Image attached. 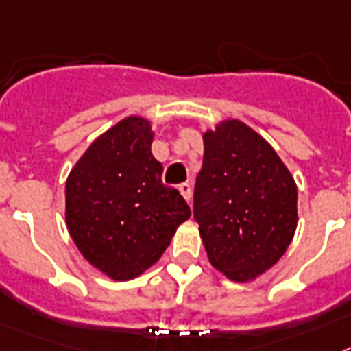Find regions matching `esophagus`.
<instances>
[{
    "label": "esophagus",
    "instance_id": "obj_1",
    "mask_svg": "<svg viewBox=\"0 0 351 351\" xmlns=\"http://www.w3.org/2000/svg\"><path fill=\"white\" fill-rule=\"evenodd\" d=\"M179 192H181V195L186 199V201H190L192 199V184L190 182H182V184H179Z\"/></svg>",
    "mask_w": 351,
    "mask_h": 351
}]
</instances>
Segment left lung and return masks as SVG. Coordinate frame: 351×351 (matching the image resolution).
<instances>
[{
    "mask_svg": "<svg viewBox=\"0 0 351 351\" xmlns=\"http://www.w3.org/2000/svg\"><path fill=\"white\" fill-rule=\"evenodd\" d=\"M202 140L193 219L211 265L233 282H251L294 239L296 182L273 147L244 121H221Z\"/></svg>",
    "mask_w": 351,
    "mask_h": 351,
    "instance_id": "8db88e82",
    "label": "left lung"
}]
</instances>
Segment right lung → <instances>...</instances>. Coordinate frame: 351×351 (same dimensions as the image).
I'll use <instances>...</instances> for the list:
<instances>
[{
  "instance_id": "add662e5",
  "label": "right lung",
  "mask_w": 351,
  "mask_h": 351,
  "mask_svg": "<svg viewBox=\"0 0 351 351\" xmlns=\"http://www.w3.org/2000/svg\"><path fill=\"white\" fill-rule=\"evenodd\" d=\"M150 121L127 117L89 145L66 181V226L82 256L125 282L154 265L190 208L161 181Z\"/></svg>"
}]
</instances>
